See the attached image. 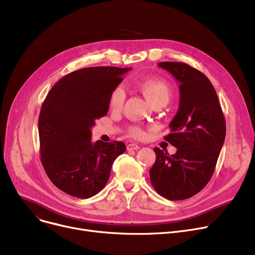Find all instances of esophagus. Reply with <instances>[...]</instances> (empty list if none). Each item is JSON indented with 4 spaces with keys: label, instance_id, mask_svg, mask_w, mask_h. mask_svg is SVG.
I'll return each instance as SVG.
<instances>
[{
    "label": "esophagus",
    "instance_id": "esophagus-1",
    "mask_svg": "<svg viewBox=\"0 0 255 255\" xmlns=\"http://www.w3.org/2000/svg\"><path fill=\"white\" fill-rule=\"evenodd\" d=\"M139 145L136 143H129L127 144V150L128 151H134V150H138Z\"/></svg>",
    "mask_w": 255,
    "mask_h": 255
}]
</instances>
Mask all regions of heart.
<instances>
[{
	"mask_svg": "<svg viewBox=\"0 0 255 255\" xmlns=\"http://www.w3.org/2000/svg\"><path fill=\"white\" fill-rule=\"evenodd\" d=\"M139 89L144 97L152 105L163 104L165 105L171 97V89L169 85L161 79L146 78L139 83ZM126 98V94L123 87L118 86L112 92L109 98V104L112 110H120L123 106ZM129 134L133 138H141L144 133L141 128L132 126L129 128Z\"/></svg>",
	"mask_w": 255,
	"mask_h": 255,
	"instance_id": "b5f03b06",
	"label": "heart"
}]
</instances>
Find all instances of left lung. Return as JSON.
<instances>
[{"mask_svg":"<svg viewBox=\"0 0 255 255\" xmlns=\"http://www.w3.org/2000/svg\"><path fill=\"white\" fill-rule=\"evenodd\" d=\"M158 66L180 84L179 110L164 137L177 153L169 155L155 148L150 179L161 196L183 200L198 193L211 180L225 138V119L217 93L203 72L182 62Z\"/></svg>","mask_w":255,"mask_h":255,"instance_id":"1","label":"left lung"}]
</instances>
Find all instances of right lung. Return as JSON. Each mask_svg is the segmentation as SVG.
Returning a JSON list of instances; mask_svg holds the SVG:
<instances>
[{
	"label": "right lung",
	"instance_id": "obj_1",
	"mask_svg": "<svg viewBox=\"0 0 255 255\" xmlns=\"http://www.w3.org/2000/svg\"><path fill=\"white\" fill-rule=\"evenodd\" d=\"M131 68L101 66L62 77L48 92L40 111V160L52 184L77 198L103 189L116 158L126 151L122 141L91 140L95 121L109 112L111 92Z\"/></svg>",
	"mask_w": 255,
	"mask_h": 255
}]
</instances>
